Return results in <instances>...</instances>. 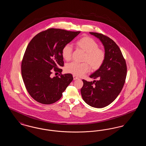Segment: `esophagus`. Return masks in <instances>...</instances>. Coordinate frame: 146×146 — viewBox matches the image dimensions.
<instances>
[{"label": "esophagus", "instance_id": "obj_1", "mask_svg": "<svg viewBox=\"0 0 146 146\" xmlns=\"http://www.w3.org/2000/svg\"><path fill=\"white\" fill-rule=\"evenodd\" d=\"M73 79L74 80H76V79H79V78L78 77H77L76 76H74V75H73Z\"/></svg>", "mask_w": 146, "mask_h": 146}]
</instances>
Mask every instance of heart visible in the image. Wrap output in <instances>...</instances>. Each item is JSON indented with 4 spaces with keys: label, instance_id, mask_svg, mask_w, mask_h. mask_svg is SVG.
Instances as JSON below:
<instances>
[{
    "label": "heart",
    "instance_id": "b5f03b06",
    "mask_svg": "<svg viewBox=\"0 0 146 146\" xmlns=\"http://www.w3.org/2000/svg\"><path fill=\"white\" fill-rule=\"evenodd\" d=\"M75 45L79 49L84 51L82 61L84 62H71L66 66L67 72L76 76H82L89 70V66L92 70H98L104 62L106 54L104 50L98 48V45L93 39L84 36L77 40ZM72 48L70 44L65 45L62 49V56L66 61L71 60Z\"/></svg>",
    "mask_w": 146,
    "mask_h": 146
}]
</instances>
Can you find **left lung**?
I'll use <instances>...</instances> for the list:
<instances>
[{
    "label": "left lung",
    "instance_id": "1",
    "mask_svg": "<svg viewBox=\"0 0 146 146\" xmlns=\"http://www.w3.org/2000/svg\"><path fill=\"white\" fill-rule=\"evenodd\" d=\"M90 33L102 42L106 57L102 66L90 76L97 80H83L81 94L87 104L101 108L111 104L121 92L125 83L127 67L120 49L111 39L101 33Z\"/></svg>",
    "mask_w": 146,
    "mask_h": 146
}]
</instances>
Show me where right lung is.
<instances>
[{
  "mask_svg": "<svg viewBox=\"0 0 146 146\" xmlns=\"http://www.w3.org/2000/svg\"><path fill=\"white\" fill-rule=\"evenodd\" d=\"M80 33L49 28L36 35L28 44L21 63L26 88L36 101L44 104L59 100L73 78L64 74L52 78V71L62 72V49Z\"/></svg>",
  "mask_w": 146,
  "mask_h": 146,
  "instance_id": "obj_1",
  "label": "right lung"
}]
</instances>
